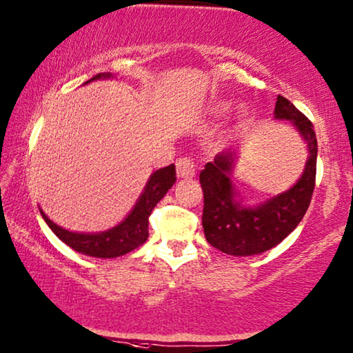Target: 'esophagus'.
I'll return each instance as SVG.
<instances>
[{
    "label": "esophagus",
    "mask_w": 353,
    "mask_h": 353,
    "mask_svg": "<svg viewBox=\"0 0 353 353\" xmlns=\"http://www.w3.org/2000/svg\"><path fill=\"white\" fill-rule=\"evenodd\" d=\"M176 175L178 178H192L196 175V164L189 157H181L176 162Z\"/></svg>",
    "instance_id": "34e87169"
}]
</instances>
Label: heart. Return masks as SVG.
Segmentation results:
<instances>
[{"instance_id": "b5f03b06", "label": "heart", "mask_w": 353, "mask_h": 353, "mask_svg": "<svg viewBox=\"0 0 353 353\" xmlns=\"http://www.w3.org/2000/svg\"><path fill=\"white\" fill-rule=\"evenodd\" d=\"M228 110H229V103H226V101H219V103L214 105L213 113H214V114H223V113H226ZM240 114L245 116V114H247V111L242 110V111H240Z\"/></svg>"}]
</instances>
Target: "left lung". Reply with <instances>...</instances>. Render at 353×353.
I'll list each match as a JSON object with an SVG mask.
<instances>
[{
  "instance_id": "8db88e82",
  "label": "left lung",
  "mask_w": 353,
  "mask_h": 353,
  "mask_svg": "<svg viewBox=\"0 0 353 353\" xmlns=\"http://www.w3.org/2000/svg\"><path fill=\"white\" fill-rule=\"evenodd\" d=\"M274 116L290 121L307 145L304 172L293 186L258 205H245L231 180L237 150L219 152L199 176L203 191L202 226L207 242L232 256H253L279 245L301 223L312 199L319 152L312 122L282 95L275 101Z\"/></svg>"
}]
</instances>
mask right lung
<instances>
[{
	"instance_id": "right-lung-1",
	"label": "right lung",
	"mask_w": 353,
	"mask_h": 353,
	"mask_svg": "<svg viewBox=\"0 0 353 353\" xmlns=\"http://www.w3.org/2000/svg\"><path fill=\"white\" fill-rule=\"evenodd\" d=\"M113 78L111 73H100L94 78L85 81L84 84H89L97 79H110ZM176 180L175 165H168L159 170L152 172L150 180H148L145 189H143L139 201L132 208L130 213L117 224V226L108 229L103 232H73L68 231L59 224H55L52 219L48 218L43 210L39 208L43 214L44 221L48 226L52 229V232L57 236L63 243L68 245L78 253L88 254V256L95 258H117L122 254L132 252V250L139 248L140 245L146 242L148 236V218L152 212V208L157 205V202L165 196L168 189L173 186Z\"/></svg>"
}]
</instances>
